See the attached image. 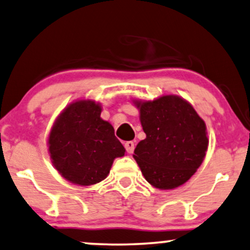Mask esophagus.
Returning <instances> with one entry per match:
<instances>
[{
    "label": "esophagus",
    "instance_id": "34e87169",
    "mask_svg": "<svg viewBox=\"0 0 250 250\" xmlns=\"http://www.w3.org/2000/svg\"><path fill=\"white\" fill-rule=\"evenodd\" d=\"M125 149H126V151H127V153H133V151H134V143L132 142V141H128V142H126L125 144Z\"/></svg>",
    "mask_w": 250,
    "mask_h": 250
}]
</instances>
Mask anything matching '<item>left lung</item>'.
Wrapping results in <instances>:
<instances>
[{"instance_id": "8db88e82", "label": "left lung", "mask_w": 250, "mask_h": 250, "mask_svg": "<svg viewBox=\"0 0 250 250\" xmlns=\"http://www.w3.org/2000/svg\"><path fill=\"white\" fill-rule=\"evenodd\" d=\"M146 137L133 158L144 178L159 189L185 184L203 162L208 146L205 122L182 97L165 95L154 100H133Z\"/></svg>"}]
</instances>
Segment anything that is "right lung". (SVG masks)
Masks as SVG:
<instances>
[{"mask_svg": "<svg viewBox=\"0 0 250 250\" xmlns=\"http://www.w3.org/2000/svg\"><path fill=\"white\" fill-rule=\"evenodd\" d=\"M101 110V104L95 100H75L57 116L49 132L47 146L52 164L74 185L100 183L115 159L125 155L113 125L100 117Z\"/></svg>", "mask_w": 250, "mask_h": 250, "instance_id": "add662e5", "label": "right lung"}]
</instances>
